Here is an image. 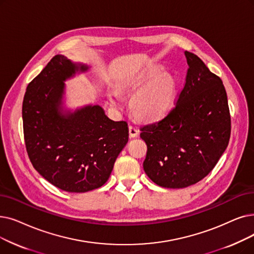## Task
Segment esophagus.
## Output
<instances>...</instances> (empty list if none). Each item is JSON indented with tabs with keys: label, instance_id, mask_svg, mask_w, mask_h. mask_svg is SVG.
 Masks as SVG:
<instances>
[{
	"label": "esophagus",
	"instance_id": "obj_1",
	"mask_svg": "<svg viewBox=\"0 0 254 254\" xmlns=\"http://www.w3.org/2000/svg\"><path fill=\"white\" fill-rule=\"evenodd\" d=\"M128 131H129V137L131 138L137 137L139 134V129L135 126H131V125L128 127Z\"/></svg>",
	"mask_w": 254,
	"mask_h": 254
}]
</instances>
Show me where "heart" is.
I'll use <instances>...</instances> for the list:
<instances>
[{
    "mask_svg": "<svg viewBox=\"0 0 254 254\" xmlns=\"http://www.w3.org/2000/svg\"><path fill=\"white\" fill-rule=\"evenodd\" d=\"M125 90L129 94H136L131 102L136 115L142 118H157L172 107L176 83L170 74H163L161 67H152L130 78L125 85ZM110 98L116 107L120 106L117 92L112 91Z\"/></svg>",
    "mask_w": 254,
    "mask_h": 254,
    "instance_id": "1",
    "label": "heart"
}]
</instances>
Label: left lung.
<instances>
[{"label": "left lung", "instance_id": "8db88e82", "mask_svg": "<svg viewBox=\"0 0 254 254\" xmlns=\"http://www.w3.org/2000/svg\"><path fill=\"white\" fill-rule=\"evenodd\" d=\"M189 68L175 106L159 121L140 127L147 145L143 168L158 186L181 189L201 181L226 149L231 130L222 80L185 52Z\"/></svg>", "mask_w": 254, "mask_h": 254}]
</instances>
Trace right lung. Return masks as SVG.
<instances>
[{"mask_svg":"<svg viewBox=\"0 0 254 254\" xmlns=\"http://www.w3.org/2000/svg\"><path fill=\"white\" fill-rule=\"evenodd\" d=\"M79 69L88 67L56 55L29 83L23 102L24 138L33 167L71 193L102 187L128 141L127 121L108 118L100 106L61 113L63 82Z\"/></svg>","mask_w":254,"mask_h":254,"instance_id":"obj_1","label":"right lung"}]
</instances>
